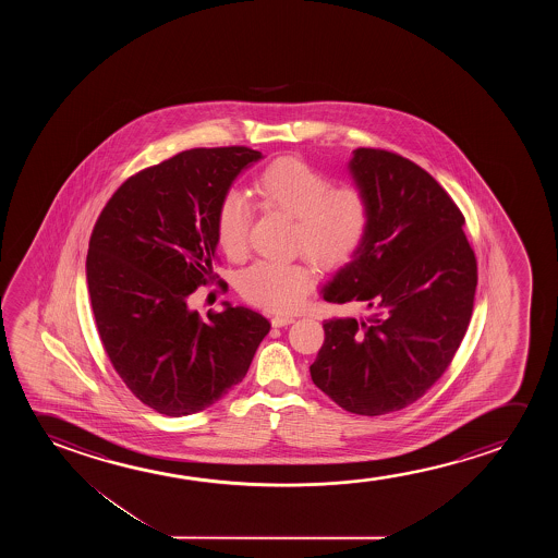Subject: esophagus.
<instances>
[{
  "mask_svg": "<svg viewBox=\"0 0 558 558\" xmlns=\"http://www.w3.org/2000/svg\"><path fill=\"white\" fill-rule=\"evenodd\" d=\"M295 320L293 316H288V314H276L272 316V326L275 328H283V326H288L291 322Z\"/></svg>",
  "mask_w": 558,
  "mask_h": 558,
  "instance_id": "obj_1",
  "label": "esophagus"
}]
</instances>
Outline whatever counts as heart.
<instances>
[{
	"instance_id": "b5f03b06",
	"label": "heart",
	"mask_w": 558,
	"mask_h": 558,
	"mask_svg": "<svg viewBox=\"0 0 558 558\" xmlns=\"http://www.w3.org/2000/svg\"><path fill=\"white\" fill-rule=\"evenodd\" d=\"M260 206L293 219V247L322 268L341 267L356 253L369 227V202L356 184H333L320 169L299 158L270 163L253 183ZM252 207L240 192H229L215 215V236L229 257L247 245ZM306 263L257 260L245 268L238 288L247 301L270 311H295L313 288Z\"/></svg>"
}]
</instances>
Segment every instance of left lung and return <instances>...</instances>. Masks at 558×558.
<instances>
[{
	"instance_id": "left-lung-1",
	"label": "left lung",
	"mask_w": 558,
	"mask_h": 558,
	"mask_svg": "<svg viewBox=\"0 0 558 558\" xmlns=\"http://www.w3.org/2000/svg\"><path fill=\"white\" fill-rule=\"evenodd\" d=\"M349 171L369 202V227L322 298L367 313L324 322L311 377L347 412L372 417L413 404L442 377L469 328L478 276L465 217L425 169L356 148Z\"/></svg>"
}]
</instances>
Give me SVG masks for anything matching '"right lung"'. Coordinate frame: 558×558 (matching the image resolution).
<instances>
[{"label":"right lung","instance_id":"add662e5","mask_svg":"<svg viewBox=\"0 0 558 558\" xmlns=\"http://www.w3.org/2000/svg\"><path fill=\"white\" fill-rule=\"evenodd\" d=\"M260 158L245 146L184 150L130 177L95 222L85 275L100 341L128 389L169 417L225 397L270 329L245 306L204 320L186 303L217 278V207Z\"/></svg>","mask_w":558,"mask_h":558}]
</instances>
